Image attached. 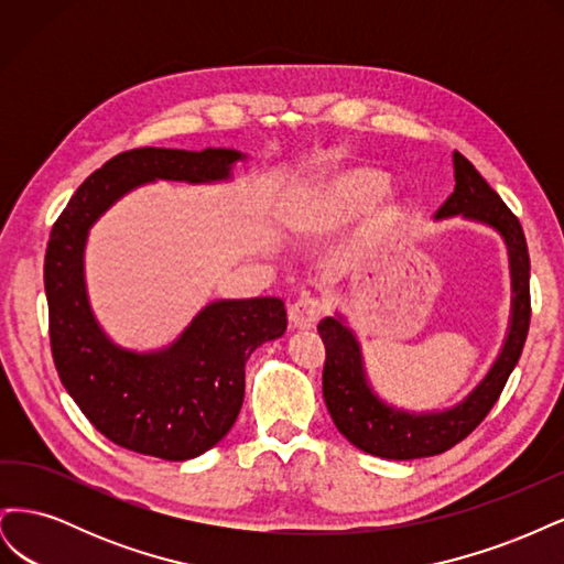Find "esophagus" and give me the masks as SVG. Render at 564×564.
Masks as SVG:
<instances>
[{
    "label": "esophagus",
    "mask_w": 564,
    "mask_h": 564,
    "mask_svg": "<svg viewBox=\"0 0 564 564\" xmlns=\"http://www.w3.org/2000/svg\"><path fill=\"white\" fill-rule=\"evenodd\" d=\"M322 303L317 299H301L289 305V322L294 329H313L322 317Z\"/></svg>",
    "instance_id": "esophagus-1"
}]
</instances>
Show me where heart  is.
<instances>
[{"instance_id":"b5f03b06","label":"heart","mask_w":564,"mask_h":564,"mask_svg":"<svg viewBox=\"0 0 564 564\" xmlns=\"http://www.w3.org/2000/svg\"><path fill=\"white\" fill-rule=\"evenodd\" d=\"M381 176L369 169H348L322 178L308 191L303 226L324 230L346 224L381 193Z\"/></svg>"}]
</instances>
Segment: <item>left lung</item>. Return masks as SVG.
<instances>
[{
    "label": "left lung",
    "mask_w": 564,
    "mask_h": 564,
    "mask_svg": "<svg viewBox=\"0 0 564 564\" xmlns=\"http://www.w3.org/2000/svg\"><path fill=\"white\" fill-rule=\"evenodd\" d=\"M452 164L456 181L454 193L442 204L435 220L458 216L470 224L487 226L503 240L510 270L506 336L499 355L494 357L485 377L468 390V395L445 409L412 412V409L386 402L373 390L365 367L362 344L346 315L336 311L334 317H324L317 324L324 348H327L322 371L324 402L338 433L371 456L390 460L435 456L470 435L499 400L510 371L520 360L529 332V253L520 220L460 152H454Z\"/></svg>",
    "instance_id": "1"
}]
</instances>
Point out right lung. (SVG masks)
<instances>
[{
    "label": "right lung",
    "mask_w": 564,
    "mask_h": 564,
    "mask_svg": "<svg viewBox=\"0 0 564 564\" xmlns=\"http://www.w3.org/2000/svg\"><path fill=\"white\" fill-rule=\"evenodd\" d=\"M247 160L232 148H135L84 181L48 237L44 289L58 377L98 433L115 445L164 460L195 458L228 435L245 400L249 355L286 332L284 301H212L162 348L115 344L91 308L89 232L115 202L155 181H232Z\"/></svg>",
    "instance_id": "1"
}]
</instances>
